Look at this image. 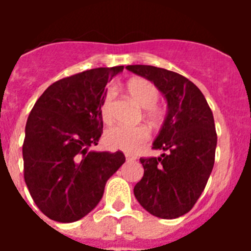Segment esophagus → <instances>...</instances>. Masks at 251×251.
I'll return each instance as SVG.
<instances>
[{
  "label": "esophagus",
  "instance_id": "esophagus-1",
  "mask_svg": "<svg viewBox=\"0 0 251 251\" xmlns=\"http://www.w3.org/2000/svg\"><path fill=\"white\" fill-rule=\"evenodd\" d=\"M126 159H127L128 162L134 161V159H136V156H133V154H129V153H126Z\"/></svg>",
  "mask_w": 251,
  "mask_h": 251
}]
</instances>
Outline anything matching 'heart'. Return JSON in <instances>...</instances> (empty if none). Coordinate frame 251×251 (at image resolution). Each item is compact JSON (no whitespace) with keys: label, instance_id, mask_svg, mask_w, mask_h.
<instances>
[{"label":"heart","instance_id":"obj_1","mask_svg":"<svg viewBox=\"0 0 251 251\" xmlns=\"http://www.w3.org/2000/svg\"><path fill=\"white\" fill-rule=\"evenodd\" d=\"M127 92L142 108L146 109V115L153 123L161 121L162 112L156 106L159 99V90L152 81L143 77H133L127 83ZM115 92L108 88L101 101L100 113L104 122L113 118V101ZM150 139V130L146 127H126L115 126L109 128L104 134V143L109 150H119L124 152H137Z\"/></svg>","mask_w":251,"mask_h":251}]
</instances>
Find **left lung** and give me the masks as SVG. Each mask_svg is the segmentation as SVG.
I'll return each mask as SVG.
<instances>
[{"mask_svg": "<svg viewBox=\"0 0 251 251\" xmlns=\"http://www.w3.org/2000/svg\"><path fill=\"white\" fill-rule=\"evenodd\" d=\"M126 69L152 81L168 106L152 147L163 153L139 159L145 174L134 186V196L153 216L176 219L194 207L211 175L217 143L214 115L187 77L151 65Z\"/></svg>", "mask_w": 251, "mask_h": 251, "instance_id": "left-lung-1", "label": "left lung"}]
</instances>
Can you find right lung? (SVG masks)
<instances>
[{"mask_svg": "<svg viewBox=\"0 0 251 251\" xmlns=\"http://www.w3.org/2000/svg\"><path fill=\"white\" fill-rule=\"evenodd\" d=\"M123 66L97 68L51 84L25 128L24 177L40 211L74 223L98 205L106 181L126 162L121 151H89L103 133L100 106L106 83Z\"/></svg>", "mask_w": 251, "mask_h": 251, "instance_id": "right-lung-1", "label": "right lung"}]
</instances>
